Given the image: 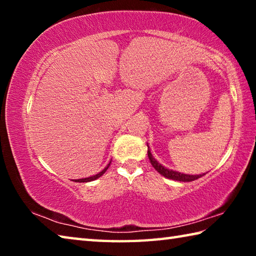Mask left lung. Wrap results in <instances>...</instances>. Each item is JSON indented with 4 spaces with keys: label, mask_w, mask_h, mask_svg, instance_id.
<instances>
[{
    "label": "left lung",
    "mask_w": 256,
    "mask_h": 256,
    "mask_svg": "<svg viewBox=\"0 0 256 256\" xmlns=\"http://www.w3.org/2000/svg\"><path fill=\"white\" fill-rule=\"evenodd\" d=\"M148 157H149L150 162H151V164H152V167L154 168V170H157L160 175L166 177V178H170V180H178V182H192V180H196L198 178H200V177L204 175V174L190 175V174H183V172H178L176 170H168V168L162 166V164L158 162L157 160L154 158V156L151 154V151L149 149V146H148Z\"/></svg>",
    "instance_id": "obj_1"
}]
</instances>
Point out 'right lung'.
<instances>
[{"instance_id":"1","label":"right lung","mask_w":256,"mask_h":256,"mask_svg":"<svg viewBox=\"0 0 256 256\" xmlns=\"http://www.w3.org/2000/svg\"><path fill=\"white\" fill-rule=\"evenodd\" d=\"M110 162H110V164H107V166L104 168V170L100 172H98V174H96V175H94V176H90V177H86V178H80V180H73L74 182H78V183H86V182H92V180H97V178H99V177H100L102 175H104L105 174V172L108 170V167H110Z\"/></svg>"}]
</instances>
